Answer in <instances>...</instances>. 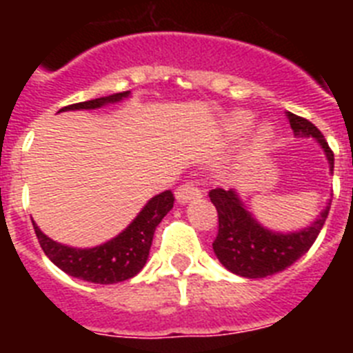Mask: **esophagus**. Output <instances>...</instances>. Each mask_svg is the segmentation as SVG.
<instances>
[{"label":"esophagus","instance_id":"obj_1","mask_svg":"<svg viewBox=\"0 0 353 353\" xmlns=\"http://www.w3.org/2000/svg\"><path fill=\"white\" fill-rule=\"evenodd\" d=\"M199 196H201V191H199L198 187H196L192 182L183 183V185L179 187L176 192H174V198H176V201H179L180 205L191 203L192 199H198Z\"/></svg>","mask_w":353,"mask_h":353}]
</instances>
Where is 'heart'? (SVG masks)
<instances>
[{"label": "heart", "instance_id": "heart-1", "mask_svg": "<svg viewBox=\"0 0 353 353\" xmlns=\"http://www.w3.org/2000/svg\"><path fill=\"white\" fill-rule=\"evenodd\" d=\"M252 120H254V118H252V114L248 113V111H235V113H232L226 120H224V129H226V132L230 134V136H240V134H244L245 130L251 127ZM272 138V127L265 123V125H261L260 129H258L256 138H254V146L263 148V146L269 145Z\"/></svg>", "mask_w": 353, "mask_h": 353}]
</instances>
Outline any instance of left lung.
Wrapping results in <instances>:
<instances>
[{"mask_svg": "<svg viewBox=\"0 0 353 353\" xmlns=\"http://www.w3.org/2000/svg\"><path fill=\"white\" fill-rule=\"evenodd\" d=\"M286 118L295 138H313L323 150L329 171H334V154L330 152L323 134L304 118L286 111ZM210 201L219 214V233L215 236V256L224 269L248 279H261L283 272L310 251L329 215L330 199L316 219L293 232H276L252 215L236 189H214Z\"/></svg>", "mask_w": 353, "mask_h": 353, "instance_id": "1", "label": "left lung"}]
</instances>
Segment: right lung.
<instances>
[{
    "label": "right lung",
    "instance_id": "obj_1",
    "mask_svg": "<svg viewBox=\"0 0 353 353\" xmlns=\"http://www.w3.org/2000/svg\"><path fill=\"white\" fill-rule=\"evenodd\" d=\"M129 97L130 92L114 93V95L67 105V108L60 109L58 113L99 109L109 104H118ZM173 201L174 198L171 191L161 192V194L150 198L145 207L139 210V214L130 221L129 226L123 228L117 236L109 239L104 244L95 245V248L65 245L46 235L37 226L35 221H33V228H35L40 248L58 269H61L68 276L83 279V281L95 283V285H114V283L127 281L145 267L150 256L155 228L164 219V215L173 208Z\"/></svg>",
    "mask_w": 353,
    "mask_h": 353
}]
</instances>
